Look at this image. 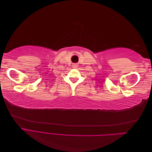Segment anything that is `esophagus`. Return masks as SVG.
I'll return each mask as SVG.
<instances>
[{
  "label": "esophagus",
  "instance_id": "esophagus-1",
  "mask_svg": "<svg viewBox=\"0 0 152 152\" xmlns=\"http://www.w3.org/2000/svg\"><path fill=\"white\" fill-rule=\"evenodd\" d=\"M73 66L74 68H76L77 66V65H76V64H74V65H73Z\"/></svg>",
  "mask_w": 152,
  "mask_h": 152
}]
</instances>
